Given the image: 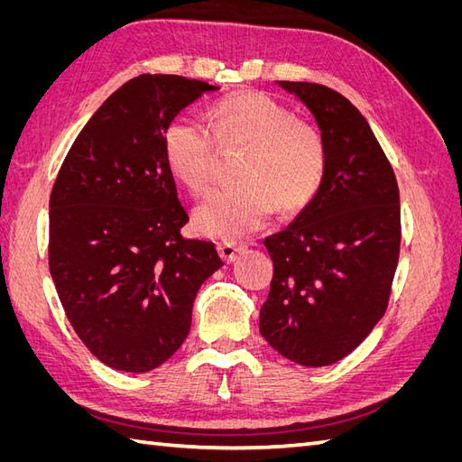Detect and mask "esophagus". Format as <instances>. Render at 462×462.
<instances>
[{"label":"esophagus","mask_w":462,"mask_h":462,"mask_svg":"<svg viewBox=\"0 0 462 462\" xmlns=\"http://www.w3.org/2000/svg\"><path fill=\"white\" fill-rule=\"evenodd\" d=\"M245 250V246L243 245H236V243H217V253H219V256L226 260L227 263H231V262H235L236 260V254L239 253H243Z\"/></svg>","instance_id":"esophagus-1"}]
</instances>
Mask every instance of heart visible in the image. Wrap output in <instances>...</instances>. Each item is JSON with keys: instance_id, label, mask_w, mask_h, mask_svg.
Returning a JSON list of instances; mask_svg holds the SVG:
<instances>
[{"instance_id": "1", "label": "heart", "mask_w": 462, "mask_h": 462, "mask_svg": "<svg viewBox=\"0 0 462 462\" xmlns=\"http://www.w3.org/2000/svg\"><path fill=\"white\" fill-rule=\"evenodd\" d=\"M214 141L245 146L233 187L217 189L194 209V227L216 239H239L260 229L273 202L295 212L312 200L326 171V146L312 125L270 96L239 92L209 107L208 127L179 117L165 127L163 158L171 175L192 194L212 177Z\"/></svg>"}]
</instances>
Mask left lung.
I'll use <instances>...</instances> for the list:
<instances>
[{"instance_id": "left-lung-1", "label": "left lung", "mask_w": 462, "mask_h": 462, "mask_svg": "<svg viewBox=\"0 0 462 462\" xmlns=\"http://www.w3.org/2000/svg\"><path fill=\"white\" fill-rule=\"evenodd\" d=\"M310 109L326 146L312 200L263 241L273 262L260 333L300 366H328L368 337L387 309L399 262L401 206L393 167L345 96L277 80Z\"/></svg>"}]
</instances>
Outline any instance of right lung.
<instances>
[{
  "mask_svg": "<svg viewBox=\"0 0 462 462\" xmlns=\"http://www.w3.org/2000/svg\"><path fill=\"white\" fill-rule=\"evenodd\" d=\"M219 90L141 75L97 107L50 197V273L88 351L121 372L158 368L183 345L192 304L223 262L214 243L180 236L189 221L163 158L180 109Z\"/></svg>",
  "mask_w": 462,
  "mask_h": 462,
  "instance_id": "1",
  "label": "right lung"
}]
</instances>
